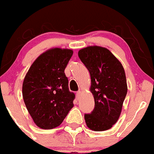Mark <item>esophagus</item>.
<instances>
[{
    "label": "esophagus",
    "mask_w": 154,
    "mask_h": 154,
    "mask_svg": "<svg viewBox=\"0 0 154 154\" xmlns=\"http://www.w3.org/2000/svg\"><path fill=\"white\" fill-rule=\"evenodd\" d=\"M80 94H81V91H78L77 93H76V95H77V99H79V98H80Z\"/></svg>",
    "instance_id": "1"
}]
</instances>
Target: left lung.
<instances>
[{"instance_id":"8db88e82","label":"left lung","mask_w":154,"mask_h":154,"mask_svg":"<svg viewBox=\"0 0 154 154\" xmlns=\"http://www.w3.org/2000/svg\"><path fill=\"white\" fill-rule=\"evenodd\" d=\"M78 56L91 74V91L95 103L93 111L84 114L86 124L94 131L109 130L120 117L127 93L124 67L109 50L102 47L83 48Z\"/></svg>"}]
</instances>
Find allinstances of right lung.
Returning <instances> with one entry per match:
<instances>
[{"instance_id": "right-lung-1", "label": "right lung", "mask_w": 154, "mask_h": 154, "mask_svg": "<svg viewBox=\"0 0 154 154\" xmlns=\"http://www.w3.org/2000/svg\"><path fill=\"white\" fill-rule=\"evenodd\" d=\"M73 55L70 49L52 48L40 55L26 74L22 87L24 103L36 125L50 130L61 124L74 106L64 70Z\"/></svg>"}]
</instances>
